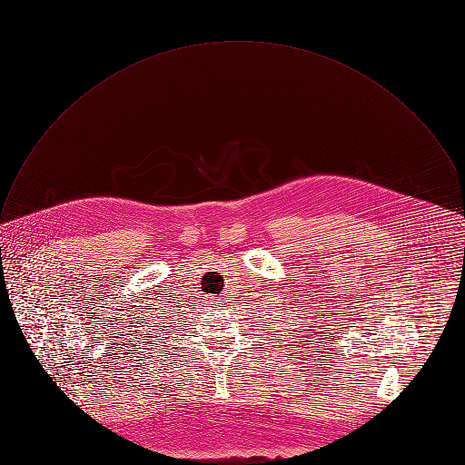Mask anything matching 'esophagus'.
I'll return each instance as SVG.
<instances>
[{
	"label": "esophagus",
	"mask_w": 465,
	"mask_h": 465,
	"mask_svg": "<svg viewBox=\"0 0 465 465\" xmlns=\"http://www.w3.org/2000/svg\"><path fill=\"white\" fill-rule=\"evenodd\" d=\"M205 302H207V306H213V304H219V306H226V304H224V302H226V299H211V297H209V299H207Z\"/></svg>",
	"instance_id": "esophagus-1"
}]
</instances>
